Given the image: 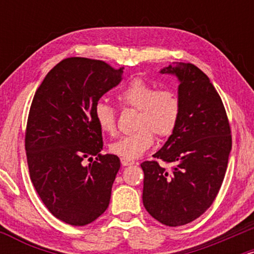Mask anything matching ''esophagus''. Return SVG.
<instances>
[{
    "label": "esophagus",
    "instance_id": "34e87169",
    "mask_svg": "<svg viewBox=\"0 0 254 254\" xmlns=\"http://www.w3.org/2000/svg\"><path fill=\"white\" fill-rule=\"evenodd\" d=\"M121 162H122V165H123V166H131V165L135 164V161H133V160L125 159V157H122Z\"/></svg>",
    "mask_w": 254,
    "mask_h": 254
}]
</instances>
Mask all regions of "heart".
<instances>
[{"label":"heart","instance_id":"obj_1","mask_svg":"<svg viewBox=\"0 0 254 254\" xmlns=\"http://www.w3.org/2000/svg\"><path fill=\"white\" fill-rule=\"evenodd\" d=\"M118 100L125 106L138 110L136 131L123 135L110 144V150L125 159H137L153 145L156 133L168 137L176 130L180 117V100L170 89L156 90L155 86L133 78L119 90ZM94 118L103 132L116 130V112L106 101H98L94 106Z\"/></svg>","mask_w":254,"mask_h":254}]
</instances>
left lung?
I'll list each match as a JSON object with an SVG mask.
<instances>
[{"mask_svg":"<svg viewBox=\"0 0 254 254\" xmlns=\"http://www.w3.org/2000/svg\"><path fill=\"white\" fill-rule=\"evenodd\" d=\"M179 81L180 117L176 130L144 172L143 205L160 223L178 227L199 217L216 198L232 150L226 110L210 78L191 63H173L160 70Z\"/></svg>","mask_w":254,"mask_h":254,"instance_id":"left-lung-1","label":"left lung"}]
</instances>
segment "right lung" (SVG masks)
Here are the masks:
<instances>
[{"label":"right lung","mask_w":254,"mask_h":254,"mask_svg":"<svg viewBox=\"0 0 254 254\" xmlns=\"http://www.w3.org/2000/svg\"><path fill=\"white\" fill-rule=\"evenodd\" d=\"M122 76L123 69L103 61L66 58L48 72L32 101L25 138L32 184L49 211L71 226L92 223L110 204L121 160L100 154L94 106Z\"/></svg>","instance_id":"add662e5"}]
</instances>
